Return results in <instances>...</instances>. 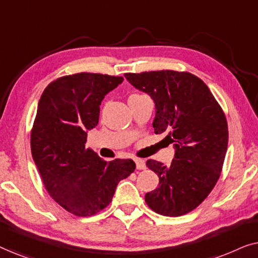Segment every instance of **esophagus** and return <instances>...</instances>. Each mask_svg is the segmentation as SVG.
<instances>
[{
	"label": "esophagus",
	"instance_id": "34e87169",
	"mask_svg": "<svg viewBox=\"0 0 258 258\" xmlns=\"http://www.w3.org/2000/svg\"><path fill=\"white\" fill-rule=\"evenodd\" d=\"M135 163H136L137 170H143V169H146V162L141 160V158H136Z\"/></svg>",
	"mask_w": 258,
	"mask_h": 258
}]
</instances>
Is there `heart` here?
<instances>
[{"label":"heart","instance_id":"heart-1","mask_svg":"<svg viewBox=\"0 0 258 258\" xmlns=\"http://www.w3.org/2000/svg\"><path fill=\"white\" fill-rule=\"evenodd\" d=\"M140 96H143V95H140V94H133L132 96L129 97V100H132V98H135V97H140Z\"/></svg>","mask_w":258,"mask_h":258}]
</instances>
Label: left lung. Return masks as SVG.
<instances>
[{
	"mask_svg": "<svg viewBox=\"0 0 258 258\" xmlns=\"http://www.w3.org/2000/svg\"><path fill=\"white\" fill-rule=\"evenodd\" d=\"M156 105L155 134L168 133L175 143L170 165L148 160L160 178L158 188L146 194L155 213L177 217L196 209L216 185L228 148V123L209 88L188 72L157 70L124 74Z\"/></svg>",
	"mask_w": 258,
	"mask_h": 258,
	"instance_id": "8db88e82",
	"label": "left lung"
}]
</instances>
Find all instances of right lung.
Listing matches in <instances>:
<instances>
[{"instance_id":"add662e5","label":"right lung","mask_w":258,"mask_h":258,"mask_svg":"<svg viewBox=\"0 0 258 258\" xmlns=\"http://www.w3.org/2000/svg\"><path fill=\"white\" fill-rule=\"evenodd\" d=\"M122 82V76L73 74L49 83L38 102L31 155L49 195L76 216H93L107 208L118 182L136 168L133 160L107 162L86 148L104 95Z\"/></svg>"}]
</instances>
